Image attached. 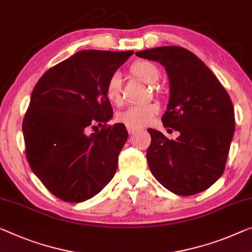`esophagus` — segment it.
Segmentation results:
<instances>
[{
    "mask_svg": "<svg viewBox=\"0 0 252 252\" xmlns=\"http://www.w3.org/2000/svg\"><path fill=\"white\" fill-rule=\"evenodd\" d=\"M127 130H128L129 135H134V134H136L137 131H139V128H137V127H133V126H127Z\"/></svg>",
    "mask_w": 252,
    "mask_h": 252,
    "instance_id": "34e87169",
    "label": "esophagus"
}]
</instances>
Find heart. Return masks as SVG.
Wrapping results in <instances>:
<instances>
[{
  "label": "heart",
  "mask_w": 252,
  "mask_h": 252,
  "mask_svg": "<svg viewBox=\"0 0 252 252\" xmlns=\"http://www.w3.org/2000/svg\"><path fill=\"white\" fill-rule=\"evenodd\" d=\"M131 74L138 77L143 82L154 86L160 79V71L156 64L148 61H138L130 66ZM106 96L111 103L119 104L122 101V79L119 74H114L106 86ZM158 113L156 103H148L144 106H133L117 114V121L127 126H146Z\"/></svg>",
  "instance_id": "heart-1"
}]
</instances>
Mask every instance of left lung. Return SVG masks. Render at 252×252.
<instances>
[{
    "label": "left lung",
    "mask_w": 252,
    "mask_h": 252,
    "mask_svg": "<svg viewBox=\"0 0 252 252\" xmlns=\"http://www.w3.org/2000/svg\"><path fill=\"white\" fill-rule=\"evenodd\" d=\"M160 63L170 83L162 116L164 127L180 133L168 139L150 128L146 158L151 172L168 190L190 196L206 190L223 175L235 129L230 95L203 61L190 50L162 46L136 52Z\"/></svg>",
    "instance_id": "left-lung-1"
}]
</instances>
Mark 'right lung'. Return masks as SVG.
<instances>
[{"instance_id":"obj_1","label":"right lung","mask_w":252,"mask_h":252,"mask_svg":"<svg viewBox=\"0 0 252 252\" xmlns=\"http://www.w3.org/2000/svg\"><path fill=\"white\" fill-rule=\"evenodd\" d=\"M133 54L81 50L49 68L33 88L22 123L27 160L62 200L90 199L115 176L128 133L121 123L106 127L113 118L106 86ZM95 125L103 128L87 134Z\"/></svg>"}]
</instances>
